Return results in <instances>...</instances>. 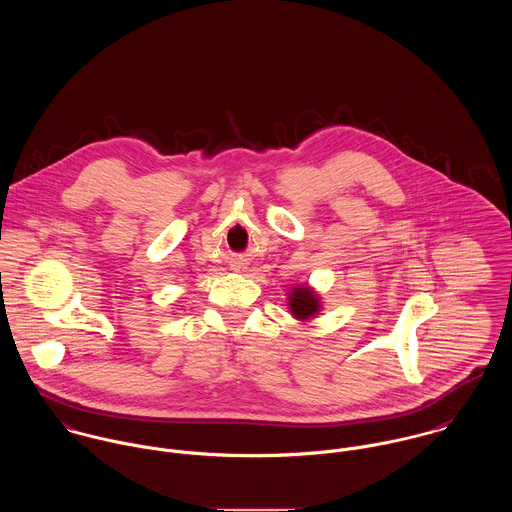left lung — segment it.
<instances>
[{"mask_svg":"<svg viewBox=\"0 0 512 512\" xmlns=\"http://www.w3.org/2000/svg\"><path fill=\"white\" fill-rule=\"evenodd\" d=\"M288 301H290L288 305H290L293 317L299 321H307V319L315 317L321 309L319 295L307 286L292 288V292L288 293Z\"/></svg>","mask_w":512,"mask_h":512,"instance_id":"1","label":"left lung"}]
</instances>
